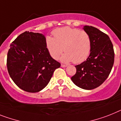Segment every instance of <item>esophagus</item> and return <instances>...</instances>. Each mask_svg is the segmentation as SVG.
I'll return each mask as SVG.
<instances>
[{
	"mask_svg": "<svg viewBox=\"0 0 121 121\" xmlns=\"http://www.w3.org/2000/svg\"><path fill=\"white\" fill-rule=\"evenodd\" d=\"M61 66L62 67V68H65V67L67 66V65H63V64H61Z\"/></svg>",
	"mask_w": 121,
	"mask_h": 121,
	"instance_id": "34e87169",
	"label": "esophagus"
}]
</instances>
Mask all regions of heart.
Masks as SVG:
<instances>
[{
    "label": "heart",
    "mask_w": 121,
    "mask_h": 121,
    "mask_svg": "<svg viewBox=\"0 0 121 121\" xmlns=\"http://www.w3.org/2000/svg\"><path fill=\"white\" fill-rule=\"evenodd\" d=\"M53 37L47 36L45 44L50 55L57 59L63 52L65 53L61 60L63 62L81 63L90 55L91 39L89 34L84 30L69 26L57 28L52 31Z\"/></svg>",
    "instance_id": "b5f03b06"
}]
</instances>
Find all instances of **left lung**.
Returning a JSON list of instances; mask_svg holds the SVG:
<instances>
[{
	"instance_id": "1",
	"label": "left lung",
	"mask_w": 121,
	"mask_h": 121,
	"mask_svg": "<svg viewBox=\"0 0 121 121\" xmlns=\"http://www.w3.org/2000/svg\"><path fill=\"white\" fill-rule=\"evenodd\" d=\"M91 39V50L85 61L75 66L73 83L85 90H92L103 84L110 74L114 61L113 45L109 36L93 26H84Z\"/></svg>"
}]
</instances>
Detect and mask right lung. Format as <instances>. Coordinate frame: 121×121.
Wrapping results in <instances>:
<instances>
[{
	"label": "right lung",
	"instance_id": "right-lung-1",
	"mask_svg": "<svg viewBox=\"0 0 121 121\" xmlns=\"http://www.w3.org/2000/svg\"><path fill=\"white\" fill-rule=\"evenodd\" d=\"M7 66L9 75L18 87L35 93L47 86L61 65L50 55L45 35L25 31L11 43Z\"/></svg>",
	"mask_w": 121,
	"mask_h": 121
}]
</instances>
